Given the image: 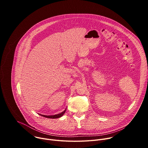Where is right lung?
Returning a JSON list of instances; mask_svg holds the SVG:
<instances>
[{"label": "right lung", "instance_id": "right-lung-1", "mask_svg": "<svg viewBox=\"0 0 148 148\" xmlns=\"http://www.w3.org/2000/svg\"><path fill=\"white\" fill-rule=\"evenodd\" d=\"M66 109H67V108H66V110H65L64 111H62V112H61V113H60V114H56V115H42V114H39V115H41V116H44V117H45V118H51V119L58 118L61 117L64 114V113H65L66 111Z\"/></svg>", "mask_w": 148, "mask_h": 148}]
</instances>
